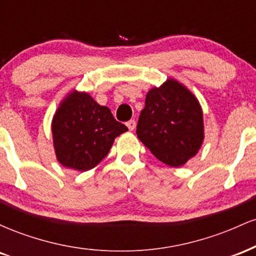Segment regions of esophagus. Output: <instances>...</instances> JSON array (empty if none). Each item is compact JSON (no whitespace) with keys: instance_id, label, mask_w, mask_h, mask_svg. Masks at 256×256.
<instances>
[{"instance_id":"esophagus-1","label":"esophagus","mask_w":256,"mask_h":256,"mask_svg":"<svg viewBox=\"0 0 256 256\" xmlns=\"http://www.w3.org/2000/svg\"><path fill=\"white\" fill-rule=\"evenodd\" d=\"M126 126L128 128V130L134 131V128H136V122H134V120H130V122H126Z\"/></svg>"}]
</instances>
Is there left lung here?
<instances>
[{
  "instance_id": "8db88e82",
  "label": "left lung",
  "mask_w": 256,
  "mask_h": 256,
  "mask_svg": "<svg viewBox=\"0 0 256 256\" xmlns=\"http://www.w3.org/2000/svg\"><path fill=\"white\" fill-rule=\"evenodd\" d=\"M136 134L161 162L171 167L184 165L204 142L201 106L183 84L168 79L146 94Z\"/></svg>"
}]
</instances>
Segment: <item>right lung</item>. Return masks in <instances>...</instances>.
Segmentation results:
<instances>
[{
	"instance_id": "add662e5",
	"label": "right lung",
	"mask_w": 256,
	"mask_h": 256,
	"mask_svg": "<svg viewBox=\"0 0 256 256\" xmlns=\"http://www.w3.org/2000/svg\"><path fill=\"white\" fill-rule=\"evenodd\" d=\"M126 131L128 128L114 119L110 108L77 90L62 100L52 122L58 161L82 172L101 162L116 137Z\"/></svg>"
}]
</instances>
